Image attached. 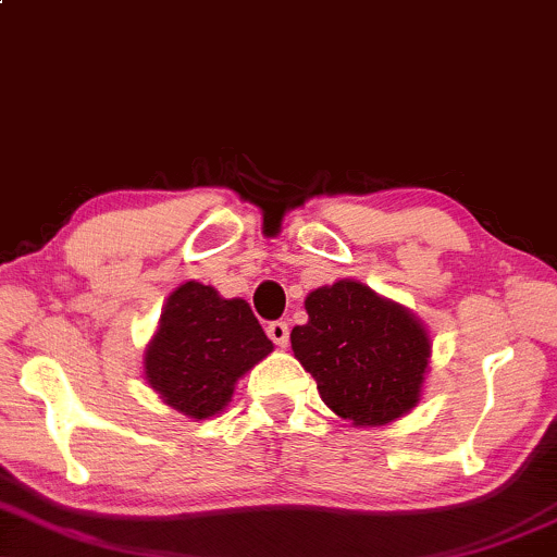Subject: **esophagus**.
<instances>
[{
	"mask_svg": "<svg viewBox=\"0 0 557 557\" xmlns=\"http://www.w3.org/2000/svg\"><path fill=\"white\" fill-rule=\"evenodd\" d=\"M267 334H270V339L277 347H287V343H290V330H287L285 321H272V324H267Z\"/></svg>",
	"mask_w": 557,
	"mask_h": 557,
	"instance_id": "34e87169",
	"label": "esophagus"
}]
</instances>
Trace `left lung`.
I'll return each mask as SVG.
<instances>
[{
  "mask_svg": "<svg viewBox=\"0 0 557 557\" xmlns=\"http://www.w3.org/2000/svg\"><path fill=\"white\" fill-rule=\"evenodd\" d=\"M306 313L290 332L293 355L332 412L376 428L418 405L431 337L412 311L358 280H337L308 293Z\"/></svg>",
  "mask_w": 557,
  "mask_h": 557,
  "instance_id": "8db88e82",
  "label": "left lung"
}]
</instances>
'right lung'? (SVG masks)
Returning a JSON list of instances; mask_svg holds the SVG:
<instances>
[{"mask_svg": "<svg viewBox=\"0 0 557 557\" xmlns=\"http://www.w3.org/2000/svg\"><path fill=\"white\" fill-rule=\"evenodd\" d=\"M272 350L246 300L189 280L165 300L145 350V379L173 410L207 420L223 412L236 381Z\"/></svg>", "mask_w": 557, "mask_h": 557, "instance_id": "right-lung-1", "label": "right lung"}]
</instances>
